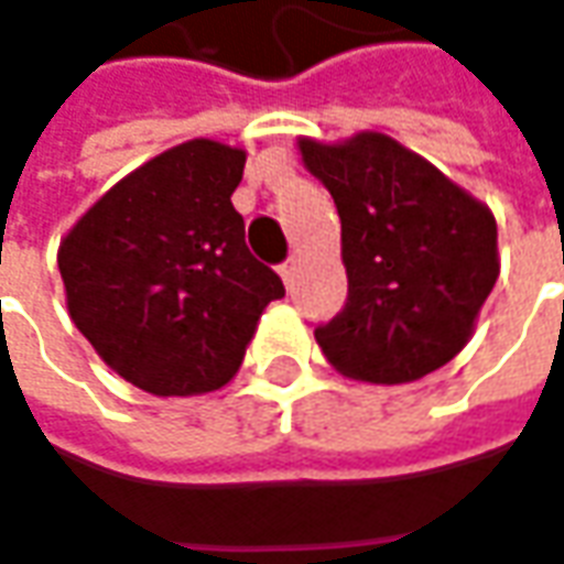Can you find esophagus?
I'll return each instance as SVG.
<instances>
[{
	"instance_id": "1",
	"label": "esophagus",
	"mask_w": 564,
	"mask_h": 564,
	"mask_svg": "<svg viewBox=\"0 0 564 564\" xmlns=\"http://www.w3.org/2000/svg\"><path fill=\"white\" fill-rule=\"evenodd\" d=\"M296 271H300V261L296 258H286L281 264V278L286 283V290H293V283H296Z\"/></svg>"
}]
</instances>
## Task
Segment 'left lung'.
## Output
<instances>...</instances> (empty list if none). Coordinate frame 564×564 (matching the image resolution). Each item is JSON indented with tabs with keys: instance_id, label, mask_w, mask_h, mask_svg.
I'll use <instances>...</instances> for the list:
<instances>
[{
	"instance_id": "obj_1",
	"label": "left lung",
	"mask_w": 564,
	"mask_h": 564,
	"mask_svg": "<svg viewBox=\"0 0 564 564\" xmlns=\"http://www.w3.org/2000/svg\"><path fill=\"white\" fill-rule=\"evenodd\" d=\"M341 216L348 300L315 328L328 364L360 382H412L466 348L498 281L491 210L386 133L300 140Z\"/></svg>"
}]
</instances>
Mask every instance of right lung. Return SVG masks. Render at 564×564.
<instances>
[{
    "label": "right lung",
    "mask_w": 564,
    "mask_h": 564,
    "mask_svg": "<svg viewBox=\"0 0 564 564\" xmlns=\"http://www.w3.org/2000/svg\"><path fill=\"white\" fill-rule=\"evenodd\" d=\"M246 152L187 140L130 172L59 242L76 328L117 377L200 395L236 377L281 278L232 207Z\"/></svg>",
    "instance_id": "1"
}]
</instances>
